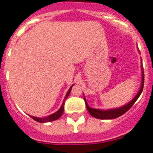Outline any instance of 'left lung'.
Returning a JSON list of instances; mask_svg holds the SVG:
<instances>
[{"label": "left lung", "mask_w": 153, "mask_h": 153, "mask_svg": "<svg viewBox=\"0 0 153 153\" xmlns=\"http://www.w3.org/2000/svg\"><path fill=\"white\" fill-rule=\"evenodd\" d=\"M143 86H144V71H143V68L142 67V83H141L140 88H139V92L136 94L135 97H134L132 100L127 103L125 105L119 107V108H111V109L108 110H102V109H98V108H93L88 106L87 102L85 100V98L84 96V100L85 102L86 108H87L88 111L90 113V115H92L94 118L99 119H116L118 117L121 116L122 115L125 114L126 111H128L131 107L134 105L136 100L139 99V97L140 96L141 93L143 90Z\"/></svg>", "instance_id": "1"}]
</instances>
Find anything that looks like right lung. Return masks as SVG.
<instances>
[{
  "label": "right lung",
  "instance_id": "add662e5",
  "mask_svg": "<svg viewBox=\"0 0 153 153\" xmlns=\"http://www.w3.org/2000/svg\"><path fill=\"white\" fill-rule=\"evenodd\" d=\"M71 85L70 87V88L68 89V91L67 94H66L65 97V99H64V102L62 103V106H61V108L56 111V112H54V113L51 114V115H48L47 117H44V118H38V117H35V116H32V115H30V118H32L34 121H36V122H38V123H49V122H52V121L54 120H57L62 116V115L63 114V111H64V105H65V100L67 99L68 97L69 94L71 92V88L72 86Z\"/></svg>",
  "mask_w": 153,
  "mask_h": 153
}]
</instances>
